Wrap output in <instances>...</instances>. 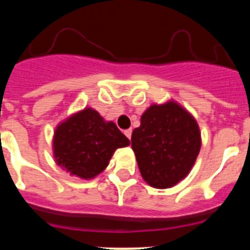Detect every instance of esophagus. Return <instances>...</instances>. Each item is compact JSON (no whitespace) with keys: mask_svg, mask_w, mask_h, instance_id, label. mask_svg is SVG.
I'll list each match as a JSON object with an SVG mask.
<instances>
[{"mask_svg":"<svg viewBox=\"0 0 250 250\" xmlns=\"http://www.w3.org/2000/svg\"><path fill=\"white\" fill-rule=\"evenodd\" d=\"M131 132H132V130L131 129H127V130H125V131H124V134H125V136H126L127 139H131Z\"/></svg>","mask_w":250,"mask_h":250,"instance_id":"34e87169","label":"esophagus"}]
</instances>
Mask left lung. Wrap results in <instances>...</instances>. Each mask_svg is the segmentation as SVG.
Returning <instances> with one entry per match:
<instances>
[{"mask_svg":"<svg viewBox=\"0 0 250 250\" xmlns=\"http://www.w3.org/2000/svg\"><path fill=\"white\" fill-rule=\"evenodd\" d=\"M200 145L195 119L173 101L150 106L131 135L141 175L158 189L174 187L189 174Z\"/></svg>","mask_w":250,"mask_h":250,"instance_id":"1","label":"left lung"}]
</instances>
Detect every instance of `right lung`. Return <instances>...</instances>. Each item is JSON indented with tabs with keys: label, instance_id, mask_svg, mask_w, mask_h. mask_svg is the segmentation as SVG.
<instances>
[{
	"label": "right lung",
	"instance_id": "add662e5",
	"mask_svg": "<svg viewBox=\"0 0 250 250\" xmlns=\"http://www.w3.org/2000/svg\"><path fill=\"white\" fill-rule=\"evenodd\" d=\"M129 144V139L112 121L106 123L98 111L85 109L57 126L54 154L66 171L91 179L107 167L115 150Z\"/></svg>",
	"mask_w": 250,
	"mask_h": 250
}]
</instances>
